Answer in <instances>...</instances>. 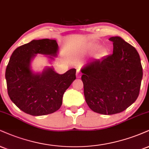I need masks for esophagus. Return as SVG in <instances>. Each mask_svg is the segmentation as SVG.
<instances>
[{
  "label": "esophagus",
  "instance_id": "34e87169",
  "mask_svg": "<svg viewBox=\"0 0 149 149\" xmlns=\"http://www.w3.org/2000/svg\"><path fill=\"white\" fill-rule=\"evenodd\" d=\"M80 76H81V74H80L79 70H78V71H77V72H76V78H80Z\"/></svg>",
  "mask_w": 149,
  "mask_h": 149
}]
</instances>
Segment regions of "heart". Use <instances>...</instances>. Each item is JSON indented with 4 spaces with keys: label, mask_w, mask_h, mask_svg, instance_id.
I'll return each mask as SVG.
<instances>
[{
    "label": "heart",
    "mask_w": 149,
    "mask_h": 149,
    "mask_svg": "<svg viewBox=\"0 0 149 149\" xmlns=\"http://www.w3.org/2000/svg\"><path fill=\"white\" fill-rule=\"evenodd\" d=\"M100 47V44L98 43H94V44H92L87 47V51L89 52H94L97 50L98 48ZM107 48L102 46L98 49L96 56L98 57H103L107 55Z\"/></svg>",
    "instance_id": "b5f03b06"
}]
</instances>
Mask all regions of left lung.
Listing matches in <instances>:
<instances>
[{"instance_id":"1","label":"left lung","mask_w":149,"mask_h":149,"mask_svg":"<svg viewBox=\"0 0 149 149\" xmlns=\"http://www.w3.org/2000/svg\"><path fill=\"white\" fill-rule=\"evenodd\" d=\"M113 54L88 62L80 71L84 95L89 108L96 113L123 112L139 96L143 76L139 53L121 37H112Z\"/></svg>"}]
</instances>
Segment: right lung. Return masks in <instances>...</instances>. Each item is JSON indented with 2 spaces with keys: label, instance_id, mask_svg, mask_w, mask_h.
<instances>
[{
  "label": "right lung",
  "instance_id": "add662e5",
  "mask_svg": "<svg viewBox=\"0 0 149 149\" xmlns=\"http://www.w3.org/2000/svg\"><path fill=\"white\" fill-rule=\"evenodd\" d=\"M58 53L57 42L49 39H34L12 53L5 79L10 99L23 112L42 116L60 109L64 93L76 79V69L59 74L53 67H46L37 72L31 65L37 54L46 55L52 62Z\"/></svg>",
  "mask_w": 149,
  "mask_h": 149
}]
</instances>
